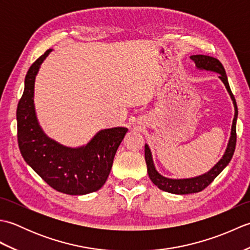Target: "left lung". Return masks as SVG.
Instances as JSON below:
<instances>
[{
    "instance_id": "obj_1",
    "label": "left lung",
    "mask_w": 250,
    "mask_h": 250,
    "mask_svg": "<svg viewBox=\"0 0 250 250\" xmlns=\"http://www.w3.org/2000/svg\"><path fill=\"white\" fill-rule=\"evenodd\" d=\"M190 59H192L194 61L195 67L198 68V70L210 71V72H215L217 74H219L218 77L220 78V81L224 83L227 91L230 95L233 105H234L235 113H234V118H233V122H232L231 136L229 139V143H228L227 145V149L224 153V156H222L220 160L217 162L208 172L199 175V176L190 177V178H168V177L163 176V175H161L156 169L150 148L147 144H145V160L147 164V172H148V175H149V178L159 189L173 194L195 193L205 189L207 186H208L222 171H224V168L228 166V164H229V162L231 161V159L233 157V153H234L235 145H236V120H237L238 111H237L235 98L234 95L232 94V91L229 86V82H228L225 67L222 66L221 62L218 59L209 56L193 55L190 57Z\"/></svg>"
}]
</instances>
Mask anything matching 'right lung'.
Returning a JSON list of instances; mask_svg holds the SVG:
<instances>
[{"label":"right lung","mask_w":250,"mask_h":250,"mask_svg":"<svg viewBox=\"0 0 250 250\" xmlns=\"http://www.w3.org/2000/svg\"><path fill=\"white\" fill-rule=\"evenodd\" d=\"M47 50L29 68L17 107L18 144L24 161L59 192L83 195L102 188L110 173L116 151L128 129L99 131L86 145L67 147L45 134L36 117L34 84Z\"/></svg>","instance_id":"obj_1"}]
</instances>
